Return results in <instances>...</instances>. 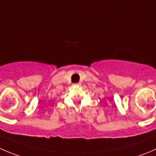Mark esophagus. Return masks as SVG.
<instances>
[{
  "mask_svg": "<svg viewBox=\"0 0 156 156\" xmlns=\"http://www.w3.org/2000/svg\"><path fill=\"white\" fill-rule=\"evenodd\" d=\"M80 85H81L80 83H75V84H74V86H80Z\"/></svg>",
  "mask_w": 156,
  "mask_h": 156,
  "instance_id": "obj_1",
  "label": "esophagus"
}]
</instances>
